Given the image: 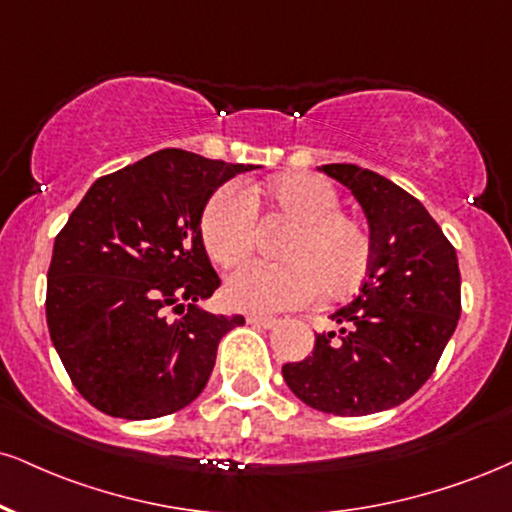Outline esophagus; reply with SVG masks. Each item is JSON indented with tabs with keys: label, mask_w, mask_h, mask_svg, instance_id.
Segmentation results:
<instances>
[{
	"label": "esophagus",
	"mask_w": 512,
	"mask_h": 512,
	"mask_svg": "<svg viewBox=\"0 0 512 512\" xmlns=\"http://www.w3.org/2000/svg\"><path fill=\"white\" fill-rule=\"evenodd\" d=\"M245 322L257 326V329H274L276 324H279V319L274 317H262V315H248L245 317Z\"/></svg>",
	"instance_id": "34e87169"
}]
</instances>
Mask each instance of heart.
Returning <instances> with one entry per match:
<instances>
[{
  "label": "heart",
  "instance_id": "heart-1",
  "mask_svg": "<svg viewBox=\"0 0 512 512\" xmlns=\"http://www.w3.org/2000/svg\"><path fill=\"white\" fill-rule=\"evenodd\" d=\"M267 197L298 221L283 257L288 262H248L226 279L229 305L245 312H281L326 295H346L360 286L369 267V236L355 219L338 214V195L324 178L283 176ZM202 243L212 262L233 267L250 255L255 212L248 195L226 186L209 197L200 221Z\"/></svg>",
  "mask_w": 512,
  "mask_h": 512
}]
</instances>
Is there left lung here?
I'll use <instances>...</instances> for the list:
<instances>
[{
	"label": "left lung",
	"mask_w": 512,
	"mask_h": 512,
	"mask_svg": "<svg viewBox=\"0 0 512 512\" xmlns=\"http://www.w3.org/2000/svg\"><path fill=\"white\" fill-rule=\"evenodd\" d=\"M346 186L369 224V269L338 307L341 329L315 334V350L283 365L288 389L310 408L360 417L405 403L432 377L460 319L453 245L417 197L355 164L317 166Z\"/></svg>",
	"instance_id": "1"
}]
</instances>
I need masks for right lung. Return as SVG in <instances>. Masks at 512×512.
Wrapping results in <instances>:
<instances>
[{
    "label": "right lung",
    "instance_id": "1",
    "mask_svg": "<svg viewBox=\"0 0 512 512\" xmlns=\"http://www.w3.org/2000/svg\"><path fill=\"white\" fill-rule=\"evenodd\" d=\"M252 164L159 150L97 178L54 240L47 326L80 396L123 420L186 408L243 317L202 300L219 276L202 243L209 197ZM174 311L178 318H169Z\"/></svg>",
    "mask_w": 512,
    "mask_h": 512
}]
</instances>
